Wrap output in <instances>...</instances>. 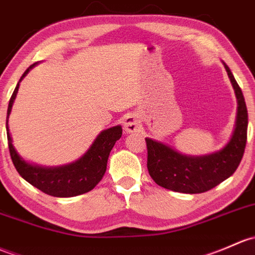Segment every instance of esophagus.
I'll return each mask as SVG.
<instances>
[{"label":"esophagus","mask_w":255,"mask_h":255,"mask_svg":"<svg viewBox=\"0 0 255 255\" xmlns=\"http://www.w3.org/2000/svg\"><path fill=\"white\" fill-rule=\"evenodd\" d=\"M123 128L127 133H134L140 128V121L134 114H128L123 120Z\"/></svg>","instance_id":"34e87169"}]
</instances>
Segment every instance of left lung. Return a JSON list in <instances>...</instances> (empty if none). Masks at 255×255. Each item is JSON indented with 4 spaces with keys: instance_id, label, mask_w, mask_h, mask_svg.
I'll list each match as a JSON object with an SVG mask.
<instances>
[{
    "instance_id": "left-lung-1",
    "label": "left lung",
    "mask_w": 255,
    "mask_h": 255,
    "mask_svg": "<svg viewBox=\"0 0 255 255\" xmlns=\"http://www.w3.org/2000/svg\"><path fill=\"white\" fill-rule=\"evenodd\" d=\"M237 99V114L231 138L215 152L200 156L182 154L161 141L145 138L149 175L156 184L173 192L197 194L210 191L235 173L247 143L248 112L245 96L231 69L222 62Z\"/></svg>"
}]
</instances>
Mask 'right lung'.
Here are the masks:
<instances>
[{"instance_id": "add662e5", "label": "right lung", "mask_w": 255, "mask_h": 255, "mask_svg": "<svg viewBox=\"0 0 255 255\" xmlns=\"http://www.w3.org/2000/svg\"><path fill=\"white\" fill-rule=\"evenodd\" d=\"M37 63L31 64L24 72L14 92L10 96L9 104H8L6 129L10 157H12V161L14 163V167L17 168L18 173L28 183H30L31 186L40 189L41 192L58 198H69L84 194V193L92 191L105 175L109 155L114 148L115 143L122 135V127L115 126V127L104 129L103 132L99 133L90 148L83 156H80L76 161L67 163V165L41 166L26 161L24 157L20 156L19 152L13 145L9 126H8V119H9L13 103H14L15 96H17L21 79Z\"/></svg>"}]
</instances>
